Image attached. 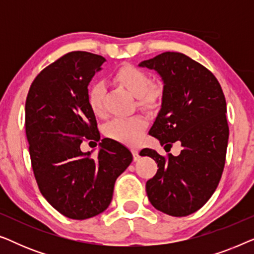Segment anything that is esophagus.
I'll use <instances>...</instances> for the list:
<instances>
[{
	"label": "esophagus",
	"instance_id": "esophagus-1",
	"mask_svg": "<svg viewBox=\"0 0 254 254\" xmlns=\"http://www.w3.org/2000/svg\"><path fill=\"white\" fill-rule=\"evenodd\" d=\"M131 154H133L134 161H137V159L140 158V154H138V151L136 150V149H131Z\"/></svg>",
	"mask_w": 254,
	"mask_h": 254
}]
</instances>
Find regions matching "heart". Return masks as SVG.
<instances>
[{"instance_id": "b5f03b06", "label": "heart", "mask_w": 254, "mask_h": 254, "mask_svg": "<svg viewBox=\"0 0 254 254\" xmlns=\"http://www.w3.org/2000/svg\"><path fill=\"white\" fill-rule=\"evenodd\" d=\"M118 84L124 86L130 95L137 97L138 104L142 106L151 107L158 103L162 96V90L157 84L149 83V77L143 70L133 65H124L117 70L113 76ZM103 83H95L90 86L86 100L90 110L99 116L103 113L104 99ZM147 121L142 116L129 118H114L104 127V133L107 137L119 141L127 145H136L141 141Z\"/></svg>"}]
</instances>
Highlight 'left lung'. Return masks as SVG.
Returning <instances> with one entry per match:
<instances>
[{
  "label": "left lung",
  "instance_id": "8db88e82",
  "mask_svg": "<svg viewBox=\"0 0 254 254\" xmlns=\"http://www.w3.org/2000/svg\"><path fill=\"white\" fill-rule=\"evenodd\" d=\"M138 67L155 70L163 81L161 110L149 134L165 150L177 141L184 148L168 157L149 148L140 152L158 166L145 190L157 210L187 216L210 199L223 172L229 138L225 97L216 77L185 54L165 52Z\"/></svg>",
  "mask_w": 254,
  "mask_h": 254
}]
</instances>
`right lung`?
Masks as SVG:
<instances>
[{
    "label": "right lung",
    "mask_w": 254,
    "mask_h": 254,
    "mask_svg": "<svg viewBox=\"0 0 254 254\" xmlns=\"http://www.w3.org/2000/svg\"><path fill=\"white\" fill-rule=\"evenodd\" d=\"M105 61L88 52L64 55L34 78L25 103L26 137L38 186L52 207L72 220L106 210L117 178L133 161L131 152L112 138H103L96 158L92 151L81 150L83 141L100 140L86 95Z\"/></svg>",
    "instance_id": "1"
}]
</instances>
